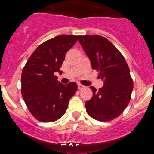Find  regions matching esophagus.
<instances>
[{
    "label": "esophagus",
    "mask_w": 154,
    "mask_h": 154,
    "mask_svg": "<svg viewBox=\"0 0 154 154\" xmlns=\"http://www.w3.org/2000/svg\"><path fill=\"white\" fill-rule=\"evenodd\" d=\"M84 88H85V86H84L83 85H82V84H79L78 85V89H79V90L80 89H83Z\"/></svg>",
    "instance_id": "1"
}]
</instances>
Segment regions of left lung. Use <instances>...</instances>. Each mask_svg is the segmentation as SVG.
I'll return each mask as SVG.
<instances>
[{
  "instance_id": "obj_1",
  "label": "left lung",
  "mask_w": 154,
  "mask_h": 154,
  "mask_svg": "<svg viewBox=\"0 0 154 154\" xmlns=\"http://www.w3.org/2000/svg\"><path fill=\"white\" fill-rule=\"evenodd\" d=\"M79 42L89 57L92 69L99 72L104 85L85 102L87 112L99 121L118 117L128 106L133 82L130 69L120 51L106 38L100 35L79 36Z\"/></svg>"
}]
</instances>
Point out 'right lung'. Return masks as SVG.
Segmentation results:
<instances>
[{
    "mask_svg": "<svg viewBox=\"0 0 154 154\" xmlns=\"http://www.w3.org/2000/svg\"><path fill=\"white\" fill-rule=\"evenodd\" d=\"M77 40L75 35H62L43 42L23 69L22 97L30 112L40 122L60 119L77 91L76 82L63 85L55 75V72H61L65 54Z\"/></svg>",
    "mask_w": 154,
    "mask_h": 154,
    "instance_id": "right-lung-1",
    "label": "right lung"
}]
</instances>
